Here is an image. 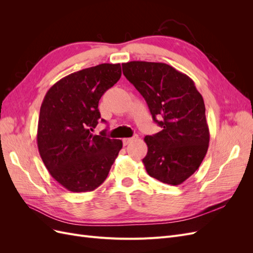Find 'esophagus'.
<instances>
[{"mask_svg": "<svg viewBox=\"0 0 253 253\" xmlns=\"http://www.w3.org/2000/svg\"><path fill=\"white\" fill-rule=\"evenodd\" d=\"M135 139H137V136L129 137V138H124V139H122V142H124L125 145H126V144H128V143H131L132 141H134Z\"/></svg>", "mask_w": 253, "mask_h": 253, "instance_id": "obj_1", "label": "esophagus"}]
</instances>
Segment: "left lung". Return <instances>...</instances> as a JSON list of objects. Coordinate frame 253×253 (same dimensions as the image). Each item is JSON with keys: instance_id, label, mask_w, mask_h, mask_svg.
<instances>
[{"instance_id": "obj_1", "label": "left lung", "mask_w": 253, "mask_h": 253, "mask_svg": "<svg viewBox=\"0 0 253 253\" xmlns=\"http://www.w3.org/2000/svg\"><path fill=\"white\" fill-rule=\"evenodd\" d=\"M122 72L163 128L144 137L148 145L142 159L145 170L164 183L180 185L200 168L209 147L202 95L189 76L166 63L131 61L122 63Z\"/></svg>"}]
</instances>
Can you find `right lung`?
Returning a JSON list of instances; mask_svg holds the SVG:
<instances>
[{
    "label": "right lung",
    "instance_id": "add662e5",
    "mask_svg": "<svg viewBox=\"0 0 253 253\" xmlns=\"http://www.w3.org/2000/svg\"><path fill=\"white\" fill-rule=\"evenodd\" d=\"M121 77L119 63L73 73L47 90L40 109L37 143L49 174L72 192H90L106 179L122 141L93 135L99 100ZM102 121H105L102 119Z\"/></svg>",
    "mask_w": 253,
    "mask_h": 253
}]
</instances>
